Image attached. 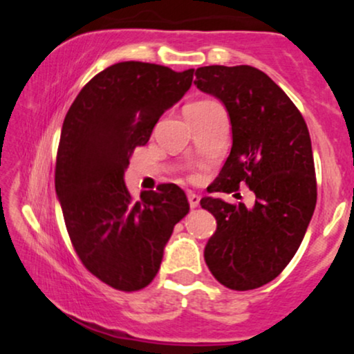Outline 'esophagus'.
Here are the masks:
<instances>
[{
	"instance_id": "esophagus-1",
	"label": "esophagus",
	"mask_w": 354,
	"mask_h": 354,
	"mask_svg": "<svg viewBox=\"0 0 354 354\" xmlns=\"http://www.w3.org/2000/svg\"><path fill=\"white\" fill-rule=\"evenodd\" d=\"M188 203H190V207H198L200 206V196L196 193H188Z\"/></svg>"
}]
</instances>
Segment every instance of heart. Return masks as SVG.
Wrapping results in <instances>:
<instances>
[{"label": "heart", "mask_w": 354, "mask_h": 354, "mask_svg": "<svg viewBox=\"0 0 354 354\" xmlns=\"http://www.w3.org/2000/svg\"><path fill=\"white\" fill-rule=\"evenodd\" d=\"M209 103H212V101H206V100H203V101H195V103H190V104H188L185 109H190V108H201V106H206V104H209Z\"/></svg>", "instance_id": "b5f03b06"}]
</instances>
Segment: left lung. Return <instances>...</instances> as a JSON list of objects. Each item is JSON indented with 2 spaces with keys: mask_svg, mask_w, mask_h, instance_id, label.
Returning a JSON list of instances; mask_svg holds the SVG:
<instances>
[{
  "mask_svg": "<svg viewBox=\"0 0 354 354\" xmlns=\"http://www.w3.org/2000/svg\"><path fill=\"white\" fill-rule=\"evenodd\" d=\"M195 85L224 104L232 149L212 192L246 183L253 206L222 198L200 201L217 229L205 248L212 275L227 288L263 287L282 272L301 245L316 207L311 138L303 115L285 91L251 66H205Z\"/></svg>",
  "mask_w": 354,
  "mask_h": 354,
  "instance_id": "8db88e82",
  "label": "left lung"
}]
</instances>
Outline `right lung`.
<instances>
[{
	"mask_svg": "<svg viewBox=\"0 0 354 354\" xmlns=\"http://www.w3.org/2000/svg\"><path fill=\"white\" fill-rule=\"evenodd\" d=\"M193 72L118 62L82 88L62 124L55 185L71 241L91 274L122 292L151 282L174 227L190 211L174 183L135 200L124 174L135 147L190 90Z\"/></svg>",
	"mask_w": 354,
	"mask_h": 354,
	"instance_id": "obj_1",
	"label": "right lung"
}]
</instances>
